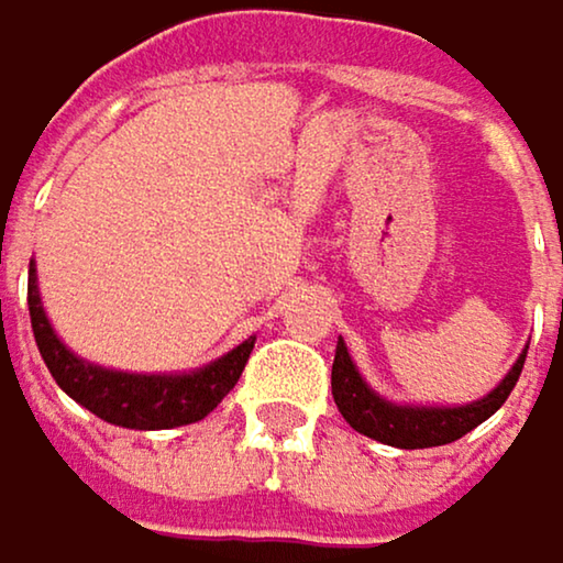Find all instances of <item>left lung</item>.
I'll return each mask as SVG.
<instances>
[{
  "label": "left lung",
  "instance_id": "obj_1",
  "mask_svg": "<svg viewBox=\"0 0 563 563\" xmlns=\"http://www.w3.org/2000/svg\"><path fill=\"white\" fill-rule=\"evenodd\" d=\"M525 357H528V347L515 361V367L505 374V380L488 397H482L475 404H465V407H400V404L377 397L367 387V380L357 374V367L347 354V344L338 341L334 367H331V394H334L341 417L357 432H364L377 442L397 445V449H429V445L455 442L465 432H472L478 422L488 420L515 390L521 367H525Z\"/></svg>",
  "mask_w": 563,
  "mask_h": 563
}]
</instances>
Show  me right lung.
Listing matches in <instances>:
<instances>
[{
    "label": "right lung",
    "mask_w": 563,
    "mask_h": 563,
    "mask_svg": "<svg viewBox=\"0 0 563 563\" xmlns=\"http://www.w3.org/2000/svg\"><path fill=\"white\" fill-rule=\"evenodd\" d=\"M29 318L38 354L55 384L95 417L124 429H173L202 420L239 384L255 347V338H249L225 357L189 374H124L88 364L75 357L52 331L35 285V262L29 265Z\"/></svg>",
    "instance_id": "obj_1"
}]
</instances>
